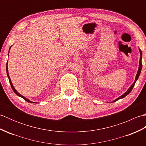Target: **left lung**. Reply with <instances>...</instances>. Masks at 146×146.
Segmentation results:
<instances>
[{"mask_svg":"<svg viewBox=\"0 0 146 146\" xmlns=\"http://www.w3.org/2000/svg\"><path fill=\"white\" fill-rule=\"evenodd\" d=\"M139 52H140V60H139V68H138L137 73V74H136V76H135V81H134V82L132 83V85H131V86H130V87L129 88V89H128L127 90V91H126V92L124 93V94H123L122 95L120 96L119 97H118L117 98H116V99H115V100H114L113 101H112V102H116L117 100H119V99H121V98H124L125 97H126L127 95H129V94H130V93H131V92L132 91V88H134V86L135 83L136 81H137V80H138L139 77V75H140L141 72V70H142V51H141V49H140V48H139Z\"/></svg>","mask_w":146,"mask_h":146,"instance_id":"1","label":"left lung"}]
</instances>
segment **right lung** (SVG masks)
<instances>
[{
  "mask_svg": "<svg viewBox=\"0 0 146 146\" xmlns=\"http://www.w3.org/2000/svg\"><path fill=\"white\" fill-rule=\"evenodd\" d=\"M11 46L10 47V48H9V51H10V49H11ZM7 65H8V61H7V63H6V72H7V77H8V78H9V82H10V84H11V87H12V90L14 91V92L15 93V94H16L17 95H18L19 97H21V98H23V99H24V100H25L26 101H27V102H29V103H31V104H34V103H36V102H32V101H31V100H29V99H27V98H26L25 97H24L23 95H21L19 93L17 90H16V89H15V88H14V85H12V82H11V78H10V76H9V71H8V66H7Z\"/></svg>",
  "mask_w": 146,
  "mask_h": 146,
  "instance_id": "1",
  "label": "right lung"
}]
</instances>
